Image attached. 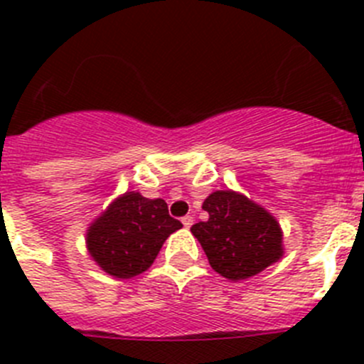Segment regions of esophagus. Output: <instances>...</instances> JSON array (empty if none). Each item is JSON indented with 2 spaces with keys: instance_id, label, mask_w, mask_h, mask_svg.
I'll return each instance as SVG.
<instances>
[{
  "instance_id": "obj_1",
  "label": "esophagus",
  "mask_w": 364,
  "mask_h": 364,
  "mask_svg": "<svg viewBox=\"0 0 364 364\" xmlns=\"http://www.w3.org/2000/svg\"><path fill=\"white\" fill-rule=\"evenodd\" d=\"M182 224H184V228H191L193 226V217H191V215H186V217L182 218Z\"/></svg>"
}]
</instances>
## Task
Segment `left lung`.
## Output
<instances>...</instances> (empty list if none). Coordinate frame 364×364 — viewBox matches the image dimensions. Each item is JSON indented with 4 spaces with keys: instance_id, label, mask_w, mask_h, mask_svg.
Wrapping results in <instances>:
<instances>
[{
    "instance_id": "obj_1",
    "label": "left lung",
    "mask_w": 364,
    "mask_h": 364,
    "mask_svg": "<svg viewBox=\"0 0 364 364\" xmlns=\"http://www.w3.org/2000/svg\"><path fill=\"white\" fill-rule=\"evenodd\" d=\"M202 210L210 218L191 228L211 268L230 281L264 272L284 255L282 228L266 208L231 189H218Z\"/></svg>"
}]
</instances>
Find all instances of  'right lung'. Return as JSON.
I'll return each instance as SVG.
<instances>
[{
	"label": "right lung",
	"instance_id": "add662e5",
	"mask_svg": "<svg viewBox=\"0 0 364 364\" xmlns=\"http://www.w3.org/2000/svg\"><path fill=\"white\" fill-rule=\"evenodd\" d=\"M180 228V220L167 211L166 200L127 191L89 224L85 246L107 275L131 279L153 264L167 237Z\"/></svg>",
	"mask_w": 364,
	"mask_h": 364
}]
</instances>
